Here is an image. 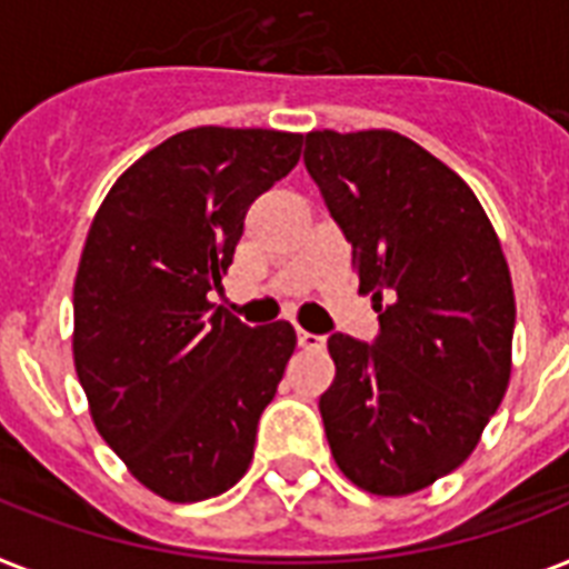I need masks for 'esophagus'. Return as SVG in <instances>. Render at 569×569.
Here are the masks:
<instances>
[{
  "label": "esophagus",
  "instance_id": "34e87169",
  "mask_svg": "<svg viewBox=\"0 0 569 569\" xmlns=\"http://www.w3.org/2000/svg\"><path fill=\"white\" fill-rule=\"evenodd\" d=\"M298 345L307 350H321L327 345V339L321 332H309V330H298Z\"/></svg>",
  "mask_w": 569,
  "mask_h": 569
}]
</instances>
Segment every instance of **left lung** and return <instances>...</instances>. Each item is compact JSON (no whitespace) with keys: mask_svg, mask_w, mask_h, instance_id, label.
Returning a JSON list of instances; mask_svg holds the SVG:
<instances>
[{"mask_svg":"<svg viewBox=\"0 0 569 569\" xmlns=\"http://www.w3.org/2000/svg\"><path fill=\"white\" fill-rule=\"evenodd\" d=\"M350 244L380 332H332L336 380L318 409L359 488L400 497L468 459L511 373L515 289L482 204L395 131H312L303 151Z\"/></svg>","mask_w":569,"mask_h":569,"instance_id":"8db88e82","label":"left lung"}]
</instances>
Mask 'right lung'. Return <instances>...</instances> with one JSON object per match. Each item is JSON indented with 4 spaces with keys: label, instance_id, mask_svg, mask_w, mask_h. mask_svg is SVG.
Wrapping results in <instances>:
<instances>
[{
    "label": "right lung",
    "instance_id": "right-lung-1",
    "mask_svg": "<svg viewBox=\"0 0 569 569\" xmlns=\"http://www.w3.org/2000/svg\"><path fill=\"white\" fill-rule=\"evenodd\" d=\"M300 133L192 128L113 183L76 277V371L101 438L146 488L198 502L244 477L295 350L289 321L248 327L207 300L244 212L300 160Z\"/></svg>",
    "mask_w": 569,
    "mask_h": 569
}]
</instances>
